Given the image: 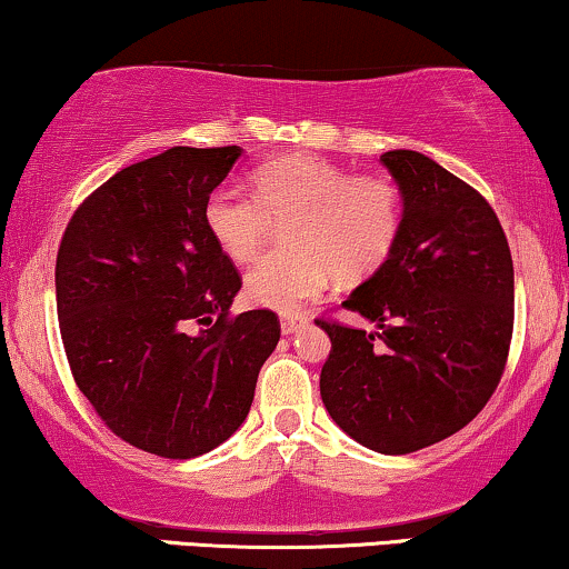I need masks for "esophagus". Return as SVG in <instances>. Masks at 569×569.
I'll list each match as a JSON object with an SVG mask.
<instances>
[{"label":"esophagus","instance_id":"esophagus-1","mask_svg":"<svg viewBox=\"0 0 569 569\" xmlns=\"http://www.w3.org/2000/svg\"><path fill=\"white\" fill-rule=\"evenodd\" d=\"M308 323V316H282V333H295Z\"/></svg>","mask_w":569,"mask_h":569}]
</instances>
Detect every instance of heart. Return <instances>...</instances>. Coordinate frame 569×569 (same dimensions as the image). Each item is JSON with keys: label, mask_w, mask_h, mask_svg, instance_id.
Returning <instances> with one entry per match:
<instances>
[{"label": "heart", "mask_w": 569, "mask_h": 569, "mask_svg": "<svg viewBox=\"0 0 569 569\" xmlns=\"http://www.w3.org/2000/svg\"><path fill=\"white\" fill-rule=\"evenodd\" d=\"M253 197L217 189L204 201V224L236 263L256 259L271 222L287 246L263 256L246 277L259 306L295 310L331 277L360 282L391 259L403 228V197L391 178L352 176L316 154H284L251 173Z\"/></svg>", "instance_id": "1"}]
</instances>
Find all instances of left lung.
Listing matches in <instances>:
<instances>
[{
	"instance_id": "left-lung-1",
	"label": "left lung",
	"mask_w": 569,
	"mask_h": 569,
	"mask_svg": "<svg viewBox=\"0 0 569 569\" xmlns=\"http://www.w3.org/2000/svg\"><path fill=\"white\" fill-rule=\"evenodd\" d=\"M380 162L403 197L391 259L341 308L378 331L316 318L331 352L321 399L333 422L386 456L450 438L485 409L512 339L508 238L477 189L415 150Z\"/></svg>"
}]
</instances>
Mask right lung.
Masks as SVG:
<instances>
[{
  "label": "right lung",
  "instance_id": "1",
  "mask_svg": "<svg viewBox=\"0 0 569 569\" xmlns=\"http://www.w3.org/2000/svg\"><path fill=\"white\" fill-rule=\"evenodd\" d=\"M240 147H170L90 193L57 253V313L74 383L108 430L193 458L243 425L279 341L271 310L230 316L240 274L204 201Z\"/></svg>",
  "mask_w": 569,
  "mask_h": 569
}]
</instances>
